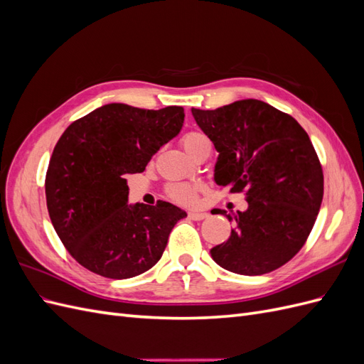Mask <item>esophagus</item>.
<instances>
[{
  "mask_svg": "<svg viewBox=\"0 0 364 364\" xmlns=\"http://www.w3.org/2000/svg\"><path fill=\"white\" fill-rule=\"evenodd\" d=\"M206 217H208V214L203 211H190L188 213V218H191V220H203Z\"/></svg>",
  "mask_w": 364,
  "mask_h": 364,
  "instance_id": "34e87169",
  "label": "esophagus"
}]
</instances>
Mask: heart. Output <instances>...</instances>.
I'll list each match as a JSON object with an SVG mask.
<instances>
[{"label": "heart", "instance_id": "b5f03b06", "mask_svg": "<svg viewBox=\"0 0 364 364\" xmlns=\"http://www.w3.org/2000/svg\"><path fill=\"white\" fill-rule=\"evenodd\" d=\"M206 141H209L208 136L200 134V132H188V134H185L181 139L183 149L188 151L190 155ZM167 194L174 200L182 202V203H188L196 199V188L190 183H182V182L170 183L167 186Z\"/></svg>", "mask_w": 364, "mask_h": 364}]
</instances>
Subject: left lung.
<instances>
[{
	"label": "left lung",
	"instance_id": "left-lung-1",
	"mask_svg": "<svg viewBox=\"0 0 364 364\" xmlns=\"http://www.w3.org/2000/svg\"><path fill=\"white\" fill-rule=\"evenodd\" d=\"M191 112L220 153L215 182L247 200L243 213L218 211L234 229L211 249L213 259L247 277L279 269L305 245L322 203L323 171L310 136L291 115L253 98Z\"/></svg>",
	"mask_w": 364,
	"mask_h": 364
}]
</instances>
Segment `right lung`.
<instances>
[{"instance_id":"1","label":"right lung","mask_w":364,"mask_h":364,"mask_svg":"<svg viewBox=\"0 0 364 364\" xmlns=\"http://www.w3.org/2000/svg\"><path fill=\"white\" fill-rule=\"evenodd\" d=\"M183 107L159 111L111 103L75 119L59 138L46 176L51 223L87 270L111 279L147 272L161 259L185 211L168 202L127 205L129 174L179 134Z\"/></svg>"}]
</instances>
